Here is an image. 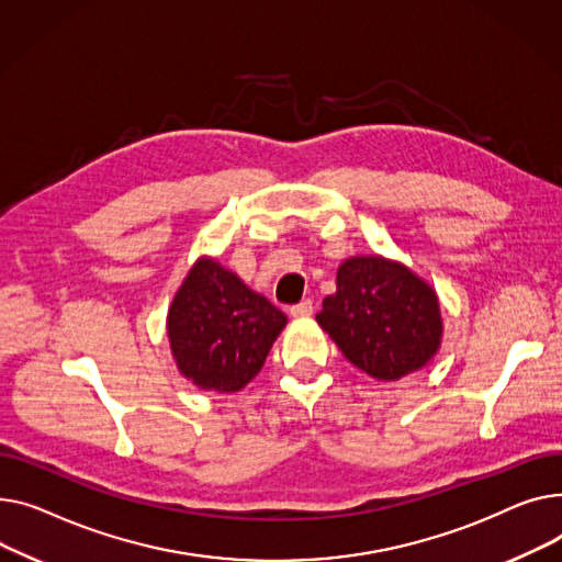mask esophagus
<instances>
[{
  "label": "esophagus",
  "mask_w": 562,
  "mask_h": 562,
  "mask_svg": "<svg viewBox=\"0 0 562 562\" xmlns=\"http://www.w3.org/2000/svg\"><path fill=\"white\" fill-rule=\"evenodd\" d=\"M313 311H315L313 300H304V302H300V304L290 306V315H292V317H311Z\"/></svg>",
  "instance_id": "34e87169"
}]
</instances>
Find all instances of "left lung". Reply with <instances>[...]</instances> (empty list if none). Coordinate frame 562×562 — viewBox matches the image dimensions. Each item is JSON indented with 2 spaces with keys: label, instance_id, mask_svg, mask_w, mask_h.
<instances>
[{
  "label": "left lung",
  "instance_id": "1",
  "mask_svg": "<svg viewBox=\"0 0 562 562\" xmlns=\"http://www.w3.org/2000/svg\"><path fill=\"white\" fill-rule=\"evenodd\" d=\"M317 322L345 358L379 381H397L424 368L440 347L436 292L408 268L379 256L345 260L338 290Z\"/></svg>",
  "mask_w": 562,
  "mask_h": 562
}]
</instances>
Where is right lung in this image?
<instances>
[{
	"instance_id": "right-lung-1",
	"label": "right lung",
	"mask_w": 562,
	"mask_h": 562,
	"mask_svg": "<svg viewBox=\"0 0 562 562\" xmlns=\"http://www.w3.org/2000/svg\"><path fill=\"white\" fill-rule=\"evenodd\" d=\"M285 315L215 260H200L177 292L168 336L186 379L236 392L266 366Z\"/></svg>"
}]
</instances>
